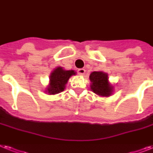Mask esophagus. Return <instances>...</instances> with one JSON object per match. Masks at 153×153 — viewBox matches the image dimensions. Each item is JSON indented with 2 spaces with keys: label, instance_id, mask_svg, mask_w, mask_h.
<instances>
[{
  "label": "esophagus",
  "instance_id": "1",
  "mask_svg": "<svg viewBox=\"0 0 153 153\" xmlns=\"http://www.w3.org/2000/svg\"><path fill=\"white\" fill-rule=\"evenodd\" d=\"M85 69H83V68H81V69H79V70H78V74H79V75H84V74H85Z\"/></svg>",
  "mask_w": 153,
  "mask_h": 153
}]
</instances>
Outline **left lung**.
Here are the masks:
<instances>
[{"label": "left lung", "instance_id": "8db88e82", "mask_svg": "<svg viewBox=\"0 0 153 153\" xmlns=\"http://www.w3.org/2000/svg\"><path fill=\"white\" fill-rule=\"evenodd\" d=\"M108 74L104 71H94L89 75V87L94 94L100 97L111 96L114 93V85L109 82Z\"/></svg>", "mask_w": 153, "mask_h": 153}]
</instances>
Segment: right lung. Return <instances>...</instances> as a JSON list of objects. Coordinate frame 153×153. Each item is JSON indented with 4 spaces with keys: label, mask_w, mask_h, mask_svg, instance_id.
Wrapping results in <instances>:
<instances>
[{
    "label": "right lung",
    "mask_w": 153,
    "mask_h": 153,
    "mask_svg": "<svg viewBox=\"0 0 153 153\" xmlns=\"http://www.w3.org/2000/svg\"><path fill=\"white\" fill-rule=\"evenodd\" d=\"M76 72L73 70H65L62 67H57L50 73L49 83L45 88V93L48 95H55L61 93L66 89V85L72 75Z\"/></svg>",
    "instance_id": "obj_1"
}]
</instances>
